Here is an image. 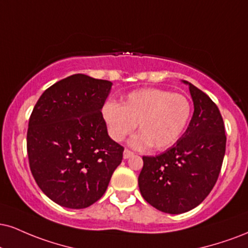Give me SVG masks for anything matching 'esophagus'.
I'll use <instances>...</instances> for the list:
<instances>
[{
    "instance_id": "obj_1",
    "label": "esophagus",
    "mask_w": 248,
    "mask_h": 248,
    "mask_svg": "<svg viewBox=\"0 0 248 248\" xmlns=\"http://www.w3.org/2000/svg\"><path fill=\"white\" fill-rule=\"evenodd\" d=\"M132 156H134V153H132L130 150H128V149H124V159H128V158H130Z\"/></svg>"
}]
</instances>
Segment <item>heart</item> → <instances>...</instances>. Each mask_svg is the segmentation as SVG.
Returning a JSON list of instances; mask_svg holds the SVG:
<instances>
[{
  "instance_id": "heart-1",
  "label": "heart",
  "mask_w": 248,
  "mask_h": 248,
  "mask_svg": "<svg viewBox=\"0 0 248 248\" xmlns=\"http://www.w3.org/2000/svg\"><path fill=\"white\" fill-rule=\"evenodd\" d=\"M190 115L192 105L184 94L154 88L130 92L121 105L107 101L103 107L107 130L115 142L124 141L137 124L140 133L129 144L140 150L171 147L188 126Z\"/></svg>"
}]
</instances>
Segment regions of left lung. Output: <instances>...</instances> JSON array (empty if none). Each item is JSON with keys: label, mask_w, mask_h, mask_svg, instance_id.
Wrapping results in <instances>:
<instances>
[{"label": "left lung", "mask_w": 248, "mask_h": 248, "mask_svg": "<svg viewBox=\"0 0 248 248\" xmlns=\"http://www.w3.org/2000/svg\"><path fill=\"white\" fill-rule=\"evenodd\" d=\"M188 84L194 103L189 126L174 145L157 156H143L139 187L143 199L166 214L194 209L209 195L218 179L226 136L216 104Z\"/></svg>", "instance_id": "left-lung-1"}]
</instances>
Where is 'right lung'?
<instances>
[{
    "instance_id": "obj_1",
    "label": "right lung",
    "mask_w": 248,
    "mask_h": 248,
    "mask_svg": "<svg viewBox=\"0 0 248 248\" xmlns=\"http://www.w3.org/2000/svg\"><path fill=\"white\" fill-rule=\"evenodd\" d=\"M112 82L75 74L40 95L29 120L28 156L39 188L62 207L83 209L106 192L124 147L101 114Z\"/></svg>"
}]
</instances>
